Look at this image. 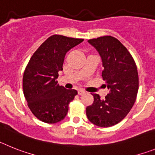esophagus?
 Segmentation results:
<instances>
[{
	"instance_id": "34e87169",
	"label": "esophagus",
	"mask_w": 155,
	"mask_h": 155,
	"mask_svg": "<svg viewBox=\"0 0 155 155\" xmlns=\"http://www.w3.org/2000/svg\"><path fill=\"white\" fill-rule=\"evenodd\" d=\"M85 92L86 91H84V90H83V89H79V90H78V94H79V95H83V94H85Z\"/></svg>"
}]
</instances>
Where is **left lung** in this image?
<instances>
[{"instance_id":"8db88e82","label":"left lung","mask_w":155,"mask_h":155,"mask_svg":"<svg viewBox=\"0 0 155 155\" xmlns=\"http://www.w3.org/2000/svg\"><path fill=\"white\" fill-rule=\"evenodd\" d=\"M88 43L100 54L102 78L109 93L104 99L93 94L94 103L87 107V116L93 124L110 127L121 122L135 103L139 88L137 65L126 47L115 37L105 36Z\"/></svg>"}]
</instances>
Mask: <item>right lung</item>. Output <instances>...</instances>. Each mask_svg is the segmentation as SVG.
I'll list each match as a JSON object with an SVG mask.
<instances>
[{"label": "right lung", "mask_w": 155, "mask_h": 155, "mask_svg": "<svg viewBox=\"0 0 155 155\" xmlns=\"http://www.w3.org/2000/svg\"><path fill=\"white\" fill-rule=\"evenodd\" d=\"M83 39L53 35L31 57L22 79L24 96L32 113L46 123H57L66 116L68 104L78 94L59 86L56 79L67 52Z\"/></svg>", "instance_id": "right-lung-1"}]
</instances>
